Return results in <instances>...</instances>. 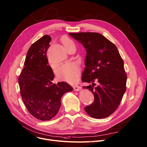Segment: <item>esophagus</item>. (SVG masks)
<instances>
[{"instance_id": "1", "label": "esophagus", "mask_w": 147, "mask_h": 147, "mask_svg": "<svg viewBox=\"0 0 147 147\" xmlns=\"http://www.w3.org/2000/svg\"><path fill=\"white\" fill-rule=\"evenodd\" d=\"M73 89H74V90L75 91H79L82 89V88L78 85H74L73 87Z\"/></svg>"}]
</instances>
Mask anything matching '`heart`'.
<instances>
[{"mask_svg": "<svg viewBox=\"0 0 147 147\" xmlns=\"http://www.w3.org/2000/svg\"><path fill=\"white\" fill-rule=\"evenodd\" d=\"M63 44L65 48L70 45H74V42L67 38H63ZM50 63L51 66L54 67L55 65L51 61ZM79 71L80 68L78 64L74 63H67L62 65L58 69V75L61 79H63L69 82H73L78 79Z\"/></svg>", "mask_w": 147, "mask_h": 147, "instance_id": "1", "label": "heart"}]
</instances>
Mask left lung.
<instances>
[{"label": "left lung", "mask_w": 147, "mask_h": 147, "mask_svg": "<svg viewBox=\"0 0 147 147\" xmlns=\"http://www.w3.org/2000/svg\"><path fill=\"white\" fill-rule=\"evenodd\" d=\"M86 50L85 68L82 80L92 84L89 89L94 101L84 107L86 112L95 119L109 117L120 104L126 90L127 76L124 62L114 44L103 35L87 32L69 33ZM97 81L96 86L94 82Z\"/></svg>", "instance_id": "8db88e82"}]
</instances>
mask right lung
<instances>
[{
    "instance_id": "right-lung-1",
    "label": "right lung",
    "mask_w": 147,
    "mask_h": 147,
    "mask_svg": "<svg viewBox=\"0 0 147 147\" xmlns=\"http://www.w3.org/2000/svg\"><path fill=\"white\" fill-rule=\"evenodd\" d=\"M51 40L49 35H45L30 46L18 78L21 96L27 109L42 121L55 117L61 107L62 96L73 91L65 82H52L55 76L46 57Z\"/></svg>"
}]
</instances>
